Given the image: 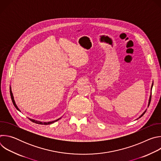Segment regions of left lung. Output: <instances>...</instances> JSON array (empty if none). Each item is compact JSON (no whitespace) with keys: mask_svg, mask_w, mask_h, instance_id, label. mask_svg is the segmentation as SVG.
Instances as JSON below:
<instances>
[{"mask_svg":"<svg viewBox=\"0 0 161 161\" xmlns=\"http://www.w3.org/2000/svg\"><path fill=\"white\" fill-rule=\"evenodd\" d=\"M152 87H153V83H152V86H151V91H152ZM151 95H152V92H151V93H150V97H149V100H148V107L149 106V105H150V101H151ZM147 111V109L141 114V115L139 117V118H137V119H140V118H141L143 115V114L145 113V112Z\"/></svg>","mask_w":161,"mask_h":161,"instance_id":"8db88e82","label":"left lung"}]
</instances>
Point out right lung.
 <instances>
[{"instance_id": "1", "label": "right lung", "mask_w": 161, "mask_h": 161, "mask_svg": "<svg viewBox=\"0 0 161 161\" xmlns=\"http://www.w3.org/2000/svg\"><path fill=\"white\" fill-rule=\"evenodd\" d=\"M10 94H11V99H12V101H13V103L14 106V107L16 108L17 110H18L19 111H20L19 109L18 108L17 105L16 104V103L14 101V97H13V93H12V91H11V88H10ZM61 118L57 119V120H53V121H52V122H40V121H38V120H34V119H29V120L31 121H32V122H34L36 124H42V125H49V124H53L57 121H58V120H60Z\"/></svg>"}]
</instances>
